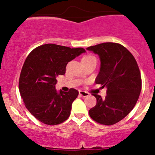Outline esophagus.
I'll use <instances>...</instances> for the list:
<instances>
[{
	"mask_svg": "<svg viewBox=\"0 0 155 155\" xmlns=\"http://www.w3.org/2000/svg\"><path fill=\"white\" fill-rule=\"evenodd\" d=\"M79 95L82 97H87L89 96V94L86 91H79Z\"/></svg>",
	"mask_w": 155,
	"mask_h": 155,
	"instance_id": "1",
	"label": "esophagus"
}]
</instances>
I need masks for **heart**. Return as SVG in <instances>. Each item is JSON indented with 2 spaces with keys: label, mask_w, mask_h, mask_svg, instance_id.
I'll list each match as a JSON object with an SVG mask.
<instances>
[{
  "label": "heart",
  "mask_w": 155,
  "mask_h": 155,
  "mask_svg": "<svg viewBox=\"0 0 155 155\" xmlns=\"http://www.w3.org/2000/svg\"><path fill=\"white\" fill-rule=\"evenodd\" d=\"M91 57H93V56H92V55H87V56H85L83 58H91Z\"/></svg>",
  "instance_id": "obj_1"
}]
</instances>
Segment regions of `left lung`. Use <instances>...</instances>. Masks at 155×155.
I'll return each mask as SVG.
<instances>
[{"label":"left lung","instance_id":"left-lung-1","mask_svg":"<svg viewBox=\"0 0 155 155\" xmlns=\"http://www.w3.org/2000/svg\"><path fill=\"white\" fill-rule=\"evenodd\" d=\"M86 49L101 61L95 82L107 87L105 99L94 94L97 104L89 115L97 123L112 125L126 117L138 101L142 88L140 69L134 55L118 43H104Z\"/></svg>","mask_w":155,"mask_h":155}]
</instances>
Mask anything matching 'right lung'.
Wrapping results in <instances>:
<instances>
[{"mask_svg":"<svg viewBox=\"0 0 155 155\" xmlns=\"http://www.w3.org/2000/svg\"><path fill=\"white\" fill-rule=\"evenodd\" d=\"M85 50L56 44H45L28 54L20 74L19 91L28 110L41 122L55 125L66 121L79 91L55 89L57 77L65 74L70 61Z\"/></svg>","mask_w":155,"mask_h":155,"instance_id":"1","label":"right lung"}]
</instances>
